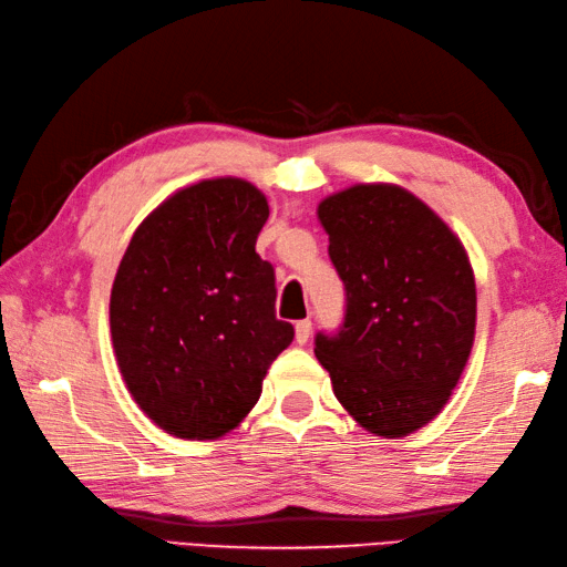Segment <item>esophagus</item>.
Returning <instances> with one entry per match:
<instances>
[{
    "mask_svg": "<svg viewBox=\"0 0 567 567\" xmlns=\"http://www.w3.org/2000/svg\"><path fill=\"white\" fill-rule=\"evenodd\" d=\"M311 328H313V323L308 318L298 320V323H296V343L298 346H306L308 343V338H311Z\"/></svg>",
    "mask_w": 567,
    "mask_h": 567,
    "instance_id": "1",
    "label": "esophagus"
}]
</instances>
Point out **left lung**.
<instances>
[{"label":"left lung","mask_w":567,"mask_h":567,"mask_svg":"<svg viewBox=\"0 0 567 567\" xmlns=\"http://www.w3.org/2000/svg\"><path fill=\"white\" fill-rule=\"evenodd\" d=\"M318 219L346 316L336 333L316 336V358L360 426L408 436L440 414L472 352V264L454 231L398 185L330 195Z\"/></svg>","instance_id":"left-lung-1"}]
</instances>
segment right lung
Returning <instances> with one entry per match:
<instances>
[{"label":"right lung","mask_w":567,"mask_h":567,"mask_svg":"<svg viewBox=\"0 0 567 567\" xmlns=\"http://www.w3.org/2000/svg\"><path fill=\"white\" fill-rule=\"evenodd\" d=\"M266 219V197L247 179H202L135 229L117 266V368L141 410L183 440L234 430L293 340L276 318L274 266L256 254Z\"/></svg>","instance_id":"1"}]
</instances>
